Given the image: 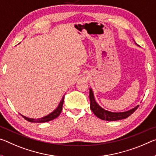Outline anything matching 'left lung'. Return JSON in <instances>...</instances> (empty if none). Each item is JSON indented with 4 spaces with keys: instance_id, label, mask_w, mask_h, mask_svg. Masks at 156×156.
Here are the masks:
<instances>
[{
    "instance_id": "8db88e82",
    "label": "left lung",
    "mask_w": 156,
    "mask_h": 156,
    "mask_svg": "<svg viewBox=\"0 0 156 156\" xmlns=\"http://www.w3.org/2000/svg\"><path fill=\"white\" fill-rule=\"evenodd\" d=\"M90 109L96 117L102 120L111 121V122H112V121L123 119L128 117L137 109L138 107H139V105H137V106H135V108H132V109H130L128 111H126V112H110V111L106 110L105 109H103V108H101L96 101L94 95V92L91 88H90Z\"/></svg>"
}]
</instances>
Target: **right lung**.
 <instances>
[{
    "label": "right lung",
    "mask_w": 156,
    "mask_h": 156,
    "mask_svg": "<svg viewBox=\"0 0 156 156\" xmlns=\"http://www.w3.org/2000/svg\"><path fill=\"white\" fill-rule=\"evenodd\" d=\"M64 98H65V95L63 96L62 98V99L60 101V102L59 103L58 107H57L53 111V112H51L50 114H48V115L45 116V117H41V118H38V119H33V118L26 117L22 115H21L25 119H26L30 122H33V123H44V122H49V121H51L53 119H55V118H57L59 115H60V114L62 112V110Z\"/></svg>",
    "instance_id": "1"
}]
</instances>
